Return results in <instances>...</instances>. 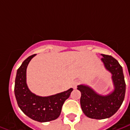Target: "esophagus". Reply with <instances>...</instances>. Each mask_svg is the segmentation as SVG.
<instances>
[{"label": "esophagus", "instance_id": "obj_1", "mask_svg": "<svg viewBox=\"0 0 130 130\" xmlns=\"http://www.w3.org/2000/svg\"><path fill=\"white\" fill-rule=\"evenodd\" d=\"M78 84H79V82H78V81H74V82L72 83V87H73L74 88H76Z\"/></svg>", "mask_w": 130, "mask_h": 130}]
</instances>
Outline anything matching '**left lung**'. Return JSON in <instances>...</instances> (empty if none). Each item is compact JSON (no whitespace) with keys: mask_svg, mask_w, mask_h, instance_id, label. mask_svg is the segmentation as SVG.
<instances>
[{"mask_svg":"<svg viewBox=\"0 0 130 130\" xmlns=\"http://www.w3.org/2000/svg\"><path fill=\"white\" fill-rule=\"evenodd\" d=\"M102 56L104 67L111 74L113 91L107 95H101L88 86H77L82 93L80 103L83 112L87 117L99 120L110 118L117 112L124 100L126 88L123 68L117 60L108 55Z\"/></svg>","mask_w":130,"mask_h":130,"instance_id":"left-lung-1","label":"left lung"}]
</instances>
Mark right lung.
Segmentation results:
<instances>
[{
  "instance_id": "1",
  "label": "right lung",
  "mask_w": 130,
  "mask_h": 130,
  "mask_svg": "<svg viewBox=\"0 0 130 130\" xmlns=\"http://www.w3.org/2000/svg\"><path fill=\"white\" fill-rule=\"evenodd\" d=\"M35 55L27 58L17 70L14 95L19 107L27 116L41 123L48 122L59 117L62 105L73 89L70 88L48 97H40L32 93L27 86L26 69L30 60Z\"/></svg>"
}]
</instances>
